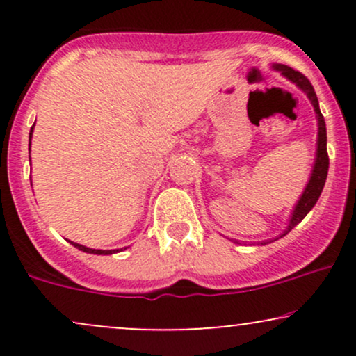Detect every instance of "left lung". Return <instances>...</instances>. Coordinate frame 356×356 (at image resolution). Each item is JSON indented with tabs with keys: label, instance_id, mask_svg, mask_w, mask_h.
<instances>
[{
	"label": "left lung",
	"instance_id": "1",
	"mask_svg": "<svg viewBox=\"0 0 356 356\" xmlns=\"http://www.w3.org/2000/svg\"><path fill=\"white\" fill-rule=\"evenodd\" d=\"M273 68L277 72H281V75H284L286 79L291 80L293 83H296V87H300L303 92L306 93L312 105L314 107V112H316V120H318V142H316V159H314V165L312 170V177H309L308 184H306L305 192L301 194L300 201L293 209L291 218H289L288 227L280 238L288 234L296 224H300L301 220L305 219V216L308 214L309 211L313 209V206L316 204L318 199H320V194L325 187L326 182V175H328V165H330V159H328V152H326V125H325V118H323L321 112H320V104H318V97L314 93L313 85L309 83V80L306 79L303 73L293 70V68L286 67V65H280L275 63Z\"/></svg>",
	"mask_w": 356,
	"mask_h": 356
}]
</instances>
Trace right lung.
I'll return each instance as SVG.
<instances>
[{
  "label": "right lung",
  "mask_w": 356,
  "mask_h": 356,
  "mask_svg": "<svg viewBox=\"0 0 356 356\" xmlns=\"http://www.w3.org/2000/svg\"><path fill=\"white\" fill-rule=\"evenodd\" d=\"M33 127H31V130H30V145H31V134H33ZM70 243L76 249H80V251H83V252H90V254H104L105 256V254H113V252L122 251V249H110V251H104V249H92V248H87V246H81V244L73 243V241H70Z\"/></svg>",
  "instance_id": "1"
}]
</instances>
